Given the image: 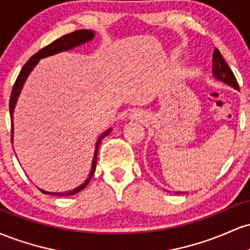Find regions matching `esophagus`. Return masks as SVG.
<instances>
[{"label":"esophagus","instance_id":"1","mask_svg":"<svg viewBox=\"0 0 250 250\" xmlns=\"http://www.w3.org/2000/svg\"><path fill=\"white\" fill-rule=\"evenodd\" d=\"M145 117H146V114L143 113L142 110H140V109H135V110L131 111L130 115H129V119L136 120V121H142Z\"/></svg>","mask_w":250,"mask_h":250}]
</instances>
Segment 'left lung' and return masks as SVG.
<instances>
[{
    "label": "left lung",
    "instance_id": "8db88e82",
    "mask_svg": "<svg viewBox=\"0 0 250 250\" xmlns=\"http://www.w3.org/2000/svg\"><path fill=\"white\" fill-rule=\"evenodd\" d=\"M211 73H213L214 79L219 80V81L226 83V84L230 85L235 89H239V83L235 79L233 71L228 67V64H227V62L217 48H215L213 54V71Z\"/></svg>",
    "mask_w": 250,
    "mask_h": 250
}]
</instances>
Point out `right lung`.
I'll use <instances>...</instances> for the list:
<instances>
[{
    "label": "right lung",
    "instance_id": "right-lung-1",
    "mask_svg": "<svg viewBox=\"0 0 250 250\" xmlns=\"http://www.w3.org/2000/svg\"><path fill=\"white\" fill-rule=\"evenodd\" d=\"M95 36V33L91 30H87V29H81V30H76L74 33L67 34V35L60 37V39L55 40L54 42H51L50 44L45 45L44 48H42L41 50L37 51L36 54H34L33 56L28 60V62L25 63L22 68L21 71H20L19 76H17L15 84H14L13 90H11V95H10V101H9V111H10V119H11V143H13V137H14V125H13V114H14V109H15L17 99H19L20 94H21L22 88H23V84L27 80V77L29 76V74L31 73V70L34 69V67L39 63V61L41 59H44V57L55 55L57 53H61V51H65L73 49V48L79 47V45L83 44V43H87L89 41L94 39ZM111 131V128L108 129L107 131L101 134V136L97 139L96 146H95V153H94V157H93V162H91V170L89 173L87 180L84 181V183H82L81 186L76 187L75 189L69 191H63V193H51V191H47V190H40L42 191L43 194L47 195H57V196H69V195H74L77 194L79 191H81L82 189H84L87 187V185L90 181L91 177H93L94 173H95L96 169V162H97V153H99V145L101 143L103 137H105Z\"/></svg>",
    "mask_w": 250,
    "mask_h": 250
}]
</instances>
